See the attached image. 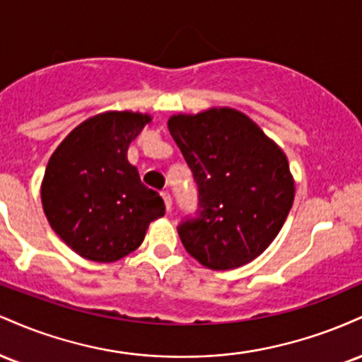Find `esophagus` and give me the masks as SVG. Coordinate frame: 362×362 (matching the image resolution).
<instances>
[{
    "mask_svg": "<svg viewBox=\"0 0 362 362\" xmlns=\"http://www.w3.org/2000/svg\"><path fill=\"white\" fill-rule=\"evenodd\" d=\"M161 197H163L167 211H172V195H170L168 190H163V192H161Z\"/></svg>",
    "mask_w": 362,
    "mask_h": 362,
    "instance_id": "esophagus-1",
    "label": "esophagus"
}]
</instances>
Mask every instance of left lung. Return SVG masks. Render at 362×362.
I'll use <instances>...</instances> for the list:
<instances>
[{"instance_id": "obj_1", "label": "left lung", "mask_w": 362, "mask_h": 362, "mask_svg": "<svg viewBox=\"0 0 362 362\" xmlns=\"http://www.w3.org/2000/svg\"><path fill=\"white\" fill-rule=\"evenodd\" d=\"M168 129L199 194L195 214L177 228L185 250L214 271L252 262L272 243L293 206L288 158L233 109L173 115Z\"/></svg>"}]
</instances>
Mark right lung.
I'll use <instances>...</instances> for the list:
<instances>
[{"label":"right lung","mask_w":362,"mask_h":362,"mask_svg":"<svg viewBox=\"0 0 362 362\" xmlns=\"http://www.w3.org/2000/svg\"><path fill=\"white\" fill-rule=\"evenodd\" d=\"M151 117L105 112L80 124L57 146L42 182L44 213L68 247L93 262H115L165 214L156 190L141 182L127 148Z\"/></svg>","instance_id":"obj_1"}]
</instances>
